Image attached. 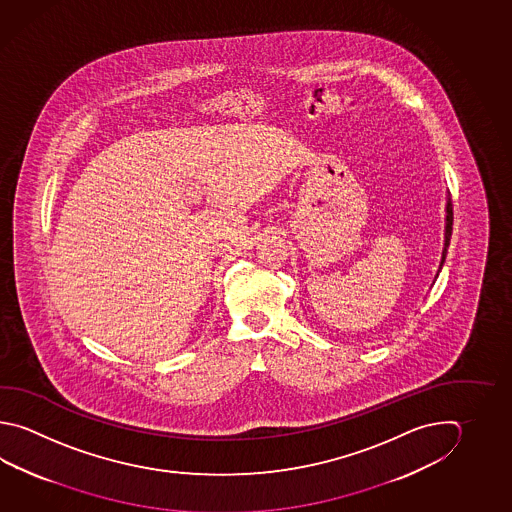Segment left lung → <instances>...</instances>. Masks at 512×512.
I'll return each mask as SVG.
<instances>
[{"label": "left lung", "instance_id": "1", "mask_svg": "<svg viewBox=\"0 0 512 512\" xmlns=\"http://www.w3.org/2000/svg\"><path fill=\"white\" fill-rule=\"evenodd\" d=\"M451 233H453V203H451V199L447 197V217H445V248L444 253H442L440 270H442V266H444L445 255H447V246H449V241H451Z\"/></svg>", "mask_w": 512, "mask_h": 512}]
</instances>
